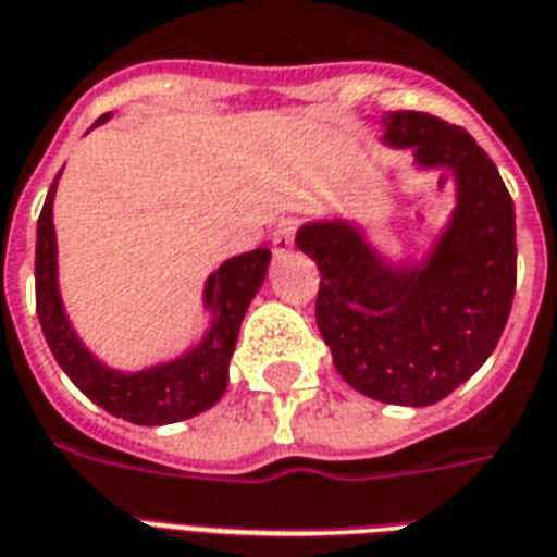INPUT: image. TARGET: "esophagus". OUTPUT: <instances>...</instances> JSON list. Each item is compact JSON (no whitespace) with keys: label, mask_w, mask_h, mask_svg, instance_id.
Returning a JSON list of instances; mask_svg holds the SVG:
<instances>
[{"label":"esophagus","mask_w":557,"mask_h":557,"mask_svg":"<svg viewBox=\"0 0 557 557\" xmlns=\"http://www.w3.org/2000/svg\"><path fill=\"white\" fill-rule=\"evenodd\" d=\"M293 235H296V223L293 220H282L273 232V252L275 256H284L287 249L293 247Z\"/></svg>","instance_id":"1"}]
</instances>
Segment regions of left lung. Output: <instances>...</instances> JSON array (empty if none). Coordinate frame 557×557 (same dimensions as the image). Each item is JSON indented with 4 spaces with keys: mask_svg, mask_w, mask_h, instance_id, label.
Wrapping results in <instances>:
<instances>
[{
    "mask_svg": "<svg viewBox=\"0 0 557 557\" xmlns=\"http://www.w3.org/2000/svg\"><path fill=\"white\" fill-rule=\"evenodd\" d=\"M392 148L424 171H454L456 209L421 264H389L348 220H313L296 247L319 267L317 325L348 386L430 407L497 348L517 287L515 202L488 153L426 113L383 115Z\"/></svg>",
    "mask_w": 557,
    "mask_h": 557,
    "instance_id": "obj_1",
    "label": "left lung"
}]
</instances>
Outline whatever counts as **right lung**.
Masks as SVG:
<instances>
[{"instance_id": "obj_1", "label": "right lung", "mask_w": 557, "mask_h": 557, "mask_svg": "<svg viewBox=\"0 0 557 557\" xmlns=\"http://www.w3.org/2000/svg\"><path fill=\"white\" fill-rule=\"evenodd\" d=\"M107 119L110 115H101L98 124ZM54 191H58V180L51 183L37 220L34 278H37V317L42 334L60 369L69 374V381L110 416L141 426L174 424L214 407L230 386V360L235 355L240 322L249 301L256 299L258 287L264 284L270 249H252L230 258L206 278L202 305L211 313V325L197 346L168 363L150 366L141 372H115L81 343L60 299L58 238L51 220Z\"/></svg>"}]
</instances>
